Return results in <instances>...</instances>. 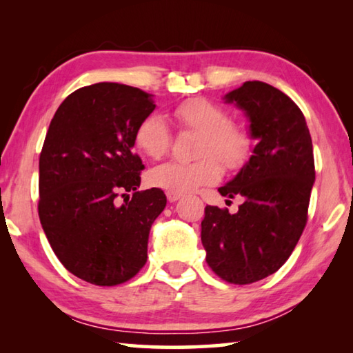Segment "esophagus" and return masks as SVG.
<instances>
[{"label":"esophagus","mask_w":353,"mask_h":353,"mask_svg":"<svg viewBox=\"0 0 353 353\" xmlns=\"http://www.w3.org/2000/svg\"><path fill=\"white\" fill-rule=\"evenodd\" d=\"M166 198H168L170 202H176L182 198V194H176V193H166Z\"/></svg>","instance_id":"1"}]
</instances>
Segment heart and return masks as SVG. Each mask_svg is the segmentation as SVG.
<instances>
[{"label":"heart","instance_id":"b5f03b06","mask_svg":"<svg viewBox=\"0 0 353 353\" xmlns=\"http://www.w3.org/2000/svg\"><path fill=\"white\" fill-rule=\"evenodd\" d=\"M172 117L181 128L199 132L196 155L191 163L166 162L149 171L148 181L166 193L185 194L202 185L216 182L221 165L235 170L246 162L250 152V139L246 130L230 123L223 107L205 98H191L172 109ZM135 146L151 159H160L171 146V130L166 119L151 113L140 121L134 134Z\"/></svg>","mask_w":353,"mask_h":353}]
</instances>
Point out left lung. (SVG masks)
I'll return each mask as SVG.
<instances>
[{
  "label": "left lung",
  "mask_w": 353,
  "mask_h": 353,
  "mask_svg": "<svg viewBox=\"0 0 353 353\" xmlns=\"http://www.w3.org/2000/svg\"><path fill=\"white\" fill-rule=\"evenodd\" d=\"M224 101L244 112L256 145L238 174L218 188L243 204L236 213L207 205L201 240L216 276L248 285L279 271L305 229L313 143L301 109L270 83L248 81Z\"/></svg>",
  "instance_id": "left-lung-1"
}]
</instances>
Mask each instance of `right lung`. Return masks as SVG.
I'll return each instance as SVG.
<instances>
[{
    "label": "right lung",
    "instance_id": "1",
    "mask_svg": "<svg viewBox=\"0 0 353 353\" xmlns=\"http://www.w3.org/2000/svg\"><path fill=\"white\" fill-rule=\"evenodd\" d=\"M154 109L140 88L99 82L71 93L51 119L39 162L40 223L62 265L88 283L128 282L146 263L166 196L137 190L145 165L132 148ZM126 190L133 198L118 205Z\"/></svg>",
    "mask_w": 353,
    "mask_h": 353
}]
</instances>
